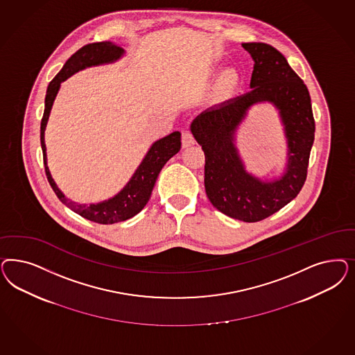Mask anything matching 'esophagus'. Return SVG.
Instances as JSON below:
<instances>
[{"label": "esophagus", "mask_w": 355, "mask_h": 355, "mask_svg": "<svg viewBox=\"0 0 355 355\" xmlns=\"http://www.w3.org/2000/svg\"><path fill=\"white\" fill-rule=\"evenodd\" d=\"M182 144H183V148H189L195 144V137L189 130H184L182 133Z\"/></svg>", "instance_id": "esophagus-1"}]
</instances>
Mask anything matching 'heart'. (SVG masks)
<instances>
[{
    "instance_id": "b5f03b06",
    "label": "heart",
    "mask_w": 355,
    "mask_h": 355,
    "mask_svg": "<svg viewBox=\"0 0 355 355\" xmlns=\"http://www.w3.org/2000/svg\"><path fill=\"white\" fill-rule=\"evenodd\" d=\"M236 82H238V76H236V73L234 70L229 69V70H225L222 73V76H220V86L223 89L234 87L236 85Z\"/></svg>"
}]
</instances>
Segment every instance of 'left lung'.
I'll use <instances>...</instances> for the list:
<instances>
[{
  "label": "left lung",
  "mask_w": 355,
  "mask_h": 355,
  "mask_svg": "<svg viewBox=\"0 0 355 355\" xmlns=\"http://www.w3.org/2000/svg\"><path fill=\"white\" fill-rule=\"evenodd\" d=\"M253 64L252 90L198 114L192 135L205 153V191L223 214L243 222L270 217L297 197L307 178L315 120L309 89L285 56L265 43H243ZM273 103L288 139L287 168L278 180L266 181L245 171L233 142L236 129L252 105Z\"/></svg>",
  "instance_id": "obj_1"
}]
</instances>
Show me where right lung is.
Wrapping results in <instances>:
<instances>
[{
  "mask_svg": "<svg viewBox=\"0 0 355 355\" xmlns=\"http://www.w3.org/2000/svg\"><path fill=\"white\" fill-rule=\"evenodd\" d=\"M123 55H124V49L111 42L92 43L78 49L65 62V65L58 71V76L49 82L46 89L44 114L40 124V144L43 150L46 179L51 184L53 192L58 196V200L64 205L68 206L69 209H71L74 213L101 225H112L117 222H123L138 214L148 204L160 170L170 158L179 153V150L182 148L180 132H172L171 135L155 141L125 187L114 197L102 202L90 204V205L78 204L67 198L65 195L58 189L46 166L44 132H46V123H48L55 98L60 90V85L61 82L68 80L70 76H73L74 73L80 71L82 69L114 62Z\"/></svg>",
  "mask_w": 355,
  "mask_h": 355,
  "instance_id": "1",
  "label": "right lung"
}]
</instances>
